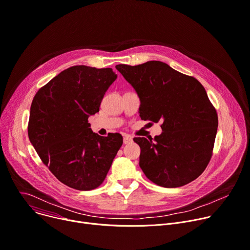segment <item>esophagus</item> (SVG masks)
<instances>
[{"label": "esophagus", "mask_w": 250, "mask_h": 250, "mask_svg": "<svg viewBox=\"0 0 250 250\" xmlns=\"http://www.w3.org/2000/svg\"><path fill=\"white\" fill-rule=\"evenodd\" d=\"M123 142H124V144H130V143H132V142H133V139H132V137H131V136H129V135H125V136H124V138H123Z\"/></svg>", "instance_id": "esophagus-1"}]
</instances>
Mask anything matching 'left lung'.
I'll return each mask as SVG.
<instances>
[{"label":"left lung","instance_id":"8db88e82","mask_svg":"<svg viewBox=\"0 0 250 250\" xmlns=\"http://www.w3.org/2000/svg\"><path fill=\"white\" fill-rule=\"evenodd\" d=\"M116 69L138 95L141 119L162 122L160 135L134 138L146 177L166 188L195 180L212 155L218 127L216 110L204 87L160 61L120 64Z\"/></svg>","mask_w":250,"mask_h":250}]
</instances>
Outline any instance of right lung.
I'll list each match as a JSON object with an SVG mask.
<instances>
[{
  "label": "right lung",
  "instance_id": "add662e5",
  "mask_svg": "<svg viewBox=\"0 0 250 250\" xmlns=\"http://www.w3.org/2000/svg\"><path fill=\"white\" fill-rule=\"evenodd\" d=\"M116 79L111 68L73 66L54 77L33 99L30 142L56 178L71 188L87 191L101 185L122 146L120 134L103 137L88 123Z\"/></svg>",
  "mask_w": 250,
  "mask_h": 250
}]
</instances>
